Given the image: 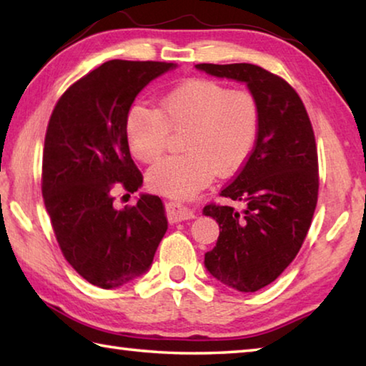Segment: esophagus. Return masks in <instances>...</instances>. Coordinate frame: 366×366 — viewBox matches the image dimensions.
<instances>
[{
  "mask_svg": "<svg viewBox=\"0 0 366 366\" xmlns=\"http://www.w3.org/2000/svg\"><path fill=\"white\" fill-rule=\"evenodd\" d=\"M166 213H168L169 222H181L185 219L195 218L194 212H190L187 207H184L181 203H176V202L166 203Z\"/></svg>",
  "mask_w": 366,
  "mask_h": 366,
  "instance_id": "esophagus-1",
  "label": "esophagus"
}]
</instances>
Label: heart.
<instances>
[{
  "instance_id": "b5f03b06",
  "label": "heart",
  "mask_w": 366,
  "mask_h": 366,
  "mask_svg": "<svg viewBox=\"0 0 366 366\" xmlns=\"http://www.w3.org/2000/svg\"><path fill=\"white\" fill-rule=\"evenodd\" d=\"M262 111L257 97L212 79H187L158 98L157 109L135 104L126 116V139L142 163L158 161L171 132H184L185 153L148 171L147 184L161 195L185 198L242 168L255 148Z\"/></svg>"
}]
</instances>
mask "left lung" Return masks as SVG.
Wrapping results in <instances>:
<instances>
[{
    "instance_id": "obj_1",
    "label": "left lung",
    "mask_w": 366,
    "mask_h": 366,
    "mask_svg": "<svg viewBox=\"0 0 366 366\" xmlns=\"http://www.w3.org/2000/svg\"><path fill=\"white\" fill-rule=\"evenodd\" d=\"M221 79L244 82L262 111L255 148L221 190L244 208L209 203L203 214L219 224L205 268L239 292H257L292 263L312 224L318 200V153L312 122L286 80L255 64H197Z\"/></svg>"
}]
</instances>
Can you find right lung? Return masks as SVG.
<instances>
[{
	"label": "right lung",
	"mask_w": 366,
	"mask_h": 366,
	"mask_svg": "<svg viewBox=\"0 0 366 366\" xmlns=\"http://www.w3.org/2000/svg\"><path fill=\"white\" fill-rule=\"evenodd\" d=\"M174 63L113 59L67 89L49 117L41 194L59 249L84 280L116 289L148 271L168 231L164 205L142 194L116 209L113 184L137 192L144 177L126 139V116L142 90Z\"/></svg>",
	"instance_id": "obj_1"
}]
</instances>
